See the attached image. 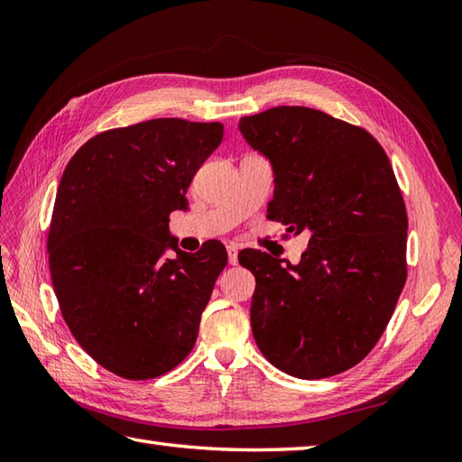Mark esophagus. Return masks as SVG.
<instances>
[{"instance_id":"obj_1","label":"esophagus","mask_w":462,"mask_h":462,"mask_svg":"<svg viewBox=\"0 0 462 462\" xmlns=\"http://www.w3.org/2000/svg\"><path fill=\"white\" fill-rule=\"evenodd\" d=\"M228 262L232 263V266H236V263H238V246H236V244H230V246H228Z\"/></svg>"}]
</instances>
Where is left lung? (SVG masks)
<instances>
[{
	"label": "left lung",
	"mask_w": 462,
	"mask_h": 462,
	"mask_svg": "<svg viewBox=\"0 0 462 462\" xmlns=\"http://www.w3.org/2000/svg\"><path fill=\"white\" fill-rule=\"evenodd\" d=\"M272 161L268 218L310 234L298 266L238 254L256 278L250 321L272 365L300 379L351 369L375 347L407 282V210L383 146L357 125L310 106L242 116Z\"/></svg>",
	"instance_id": "left-lung-1"
}]
</instances>
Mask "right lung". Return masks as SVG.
I'll list each match as a JSON object with an SVG mask.
<instances>
[{"instance_id": "obj_1", "label": "right lung", "mask_w": 462, "mask_h": 462, "mask_svg": "<svg viewBox=\"0 0 462 462\" xmlns=\"http://www.w3.org/2000/svg\"><path fill=\"white\" fill-rule=\"evenodd\" d=\"M222 136V123L186 119L109 129L59 182L47 234L59 310L77 343L123 379L161 377L194 347L228 254L220 242L180 252L169 222Z\"/></svg>"}]
</instances>
